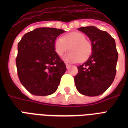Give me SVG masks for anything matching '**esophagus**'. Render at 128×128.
I'll return each instance as SVG.
<instances>
[{
    "label": "esophagus",
    "instance_id": "esophagus-1",
    "mask_svg": "<svg viewBox=\"0 0 128 128\" xmlns=\"http://www.w3.org/2000/svg\"><path fill=\"white\" fill-rule=\"evenodd\" d=\"M66 68L67 69H69L70 68V65L68 64H66Z\"/></svg>",
    "mask_w": 128,
    "mask_h": 128
}]
</instances>
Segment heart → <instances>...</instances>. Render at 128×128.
Here are the masks:
<instances>
[{
	"label": "heart",
	"instance_id": "b5f03b06",
	"mask_svg": "<svg viewBox=\"0 0 128 128\" xmlns=\"http://www.w3.org/2000/svg\"><path fill=\"white\" fill-rule=\"evenodd\" d=\"M68 48L70 51L64 57L68 62H84L92 53L91 44L86 40L85 35L79 32L68 33L54 41V51L59 56H62Z\"/></svg>",
	"mask_w": 128,
	"mask_h": 128
}]
</instances>
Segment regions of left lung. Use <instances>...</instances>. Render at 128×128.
<instances>
[{"mask_svg":"<svg viewBox=\"0 0 128 128\" xmlns=\"http://www.w3.org/2000/svg\"><path fill=\"white\" fill-rule=\"evenodd\" d=\"M78 30L88 36L92 52L87 61L77 67L75 85L83 95L97 96L103 94L115 78L118 58L115 40L107 32L95 26L81 27Z\"/></svg>","mask_w":128,"mask_h":128,"instance_id":"8db88e82","label":"left lung"}]
</instances>
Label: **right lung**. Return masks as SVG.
<instances>
[{
    "label": "right lung",
    "instance_id": "right-lung-1",
    "mask_svg": "<svg viewBox=\"0 0 128 128\" xmlns=\"http://www.w3.org/2000/svg\"><path fill=\"white\" fill-rule=\"evenodd\" d=\"M64 32L54 28H38L25 34L18 44V76L21 84L33 95H50L60 84L66 67L54 51V44Z\"/></svg>",
    "mask_w": 128,
    "mask_h": 128
}]
</instances>
